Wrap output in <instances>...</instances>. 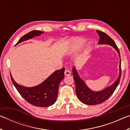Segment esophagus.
I'll list each match as a JSON object with an SVG mask.
<instances>
[{
	"label": "esophagus",
	"instance_id": "esophagus-1",
	"mask_svg": "<svg viewBox=\"0 0 130 130\" xmlns=\"http://www.w3.org/2000/svg\"><path fill=\"white\" fill-rule=\"evenodd\" d=\"M64 73H65V75L66 76H70L71 75V72H70V70H65Z\"/></svg>",
	"mask_w": 130,
	"mask_h": 130
}]
</instances>
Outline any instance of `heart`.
Returning <instances> with one entry per match:
<instances>
[{"label": "heart", "mask_w": 130, "mask_h": 130, "mask_svg": "<svg viewBox=\"0 0 130 130\" xmlns=\"http://www.w3.org/2000/svg\"><path fill=\"white\" fill-rule=\"evenodd\" d=\"M86 40L83 38H75L70 40L69 46L68 48V52L70 53H74L80 50L84 45Z\"/></svg>", "instance_id": "b5f03b06"}]
</instances>
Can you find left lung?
<instances>
[{
    "label": "left lung",
    "mask_w": 130,
    "mask_h": 130,
    "mask_svg": "<svg viewBox=\"0 0 130 130\" xmlns=\"http://www.w3.org/2000/svg\"><path fill=\"white\" fill-rule=\"evenodd\" d=\"M100 39L98 42L99 44H107V45H111L117 51L120 57V64H119V76L116 81L111 86L106 88L103 91L99 92H94L90 89L85 84L84 81L79 77L77 72L75 68L73 67L72 72L73 74V79L74 80L76 85V93L77 96L81 102L87 105H97L105 102L107 100L112 94L113 92L115 91L116 87H118L119 83L120 82L121 78V74H122V70H121V60L120 52L118 47L116 46L114 41L111 37H109L105 32L101 31L100 30H97Z\"/></svg>",
    "instance_id": "left-lung-1"
}]
</instances>
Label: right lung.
<instances>
[{
  "instance_id": "add662e5",
  "label": "right lung",
  "mask_w": 130,
  "mask_h": 130,
  "mask_svg": "<svg viewBox=\"0 0 130 130\" xmlns=\"http://www.w3.org/2000/svg\"><path fill=\"white\" fill-rule=\"evenodd\" d=\"M43 32L39 30L31 31L21 37L17 45L36 36H38ZM64 68L56 70L43 83L33 87H25L18 84L11 74L10 77L17 91L28 103L37 107H47L56 102L58 96L59 84L64 77Z\"/></svg>"
}]
</instances>
